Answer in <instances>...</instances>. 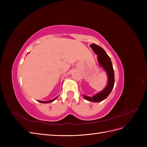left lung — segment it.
<instances>
[{"label":"left lung","mask_w":147,"mask_h":147,"mask_svg":"<svg viewBox=\"0 0 147 147\" xmlns=\"http://www.w3.org/2000/svg\"><path fill=\"white\" fill-rule=\"evenodd\" d=\"M96 54L98 56V61L99 64L104 68L106 71L109 77V82L107 86L105 87L104 90L98 94H96L92 97H89L86 96H83L84 98L90 102H98L105 99L110 94L111 91H112L114 83H115V76L112 61L110 60V57L107 54L104 50L99 45H96L95 43H92L90 45Z\"/></svg>","instance_id":"8db88e82"}]
</instances>
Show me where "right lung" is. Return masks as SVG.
I'll return each instance as SVG.
<instances>
[{
	"instance_id": "obj_1",
	"label": "right lung",
	"mask_w": 147,
	"mask_h": 147,
	"mask_svg": "<svg viewBox=\"0 0 147 147\" xmlns=\"http://www.w3.org/2000/svg\"><path fill=\"white\" fill-rule=\"evenodd\" d=\"M57 97H55V99H53V100H49V101H40V100H38V102H41V103H45V104H46V103H50V102H53V100H55L56 98H57Z\"/></svg>"
}]
</instances>
